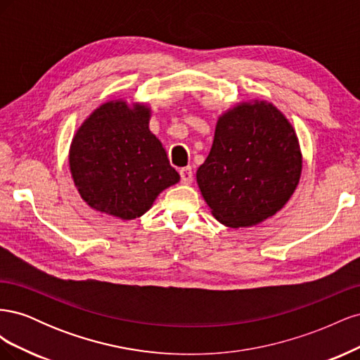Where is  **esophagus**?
Segmentation results:
<instances>
[{
  "label": "esophagus",
  "mask_w": 360,
  "mask_h": 360,
  "mask_svg": "<svg viewBox=\"0 0 360 360\" xmlns=\"http://www.w3.org/2000/svg\"><path fill=\"white\" fill-rule=\"evenodd\" d=\"M180 177H181V183L183 184H189L193 179V172L191 167H184L180 169Z\"/></svg>",
  "instance_id": "obj_1"
}]
</instances>
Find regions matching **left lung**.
Listing matches in <instances>:
<instances>
[{"label": "left lung", "instance_id": "left-lung-1", "mask_svg": "<svg viewBox=\"0 0 360 360\" xmlns=\"http://www.w3.org/2000/svg\"><path fill=\"white\" fill-rule=\"evenodd\" d=\"M302 174L296 130L266 101L242 102L217 120L200 191L221 224L252 226L287 204Z\"/></svg>", "mask_w": 360, "mask_h": 360}]
</instances>
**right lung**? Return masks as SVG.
<instances>
[{"mask_svg": "<svg viewBox=\"0 0 360 360\" xmlns=\"http://www.w3.org/2000/svg\"><path fill=\"white\" fill-rule=\"evenodd\" d=\"M150 108L110 101L76 130L69 151L75 186L91 209L135 219L179 183L165 148L150 132Z\"/></svg>", "mask_w": 360, "mask_h": 360, "instance_id": "add662e5", "label": "right lung"}]
</instances>
